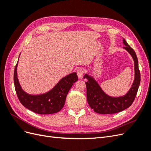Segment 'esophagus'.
<instances>
[{
    "instance_id": "obj_1",
    "label": "esophagus",
    "mask_w": 151,
    "mask_h": 151,
    "mask_svg": "<svg viewBox=\"0 0 151 151\" xmlns=\"http://www.w3.org/2000/svg\"><path fill=\"white\" fill-rule=\"evenodd\" d=\"M84 70L82 69V68H79V69L77 71V76H78V77L79 79H83V75H84Z\"/></svg>"
}]
</instances>
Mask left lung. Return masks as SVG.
<instances>
[{
	"mask_svg": "<svg viewBox=\"0 0 151 151\" xmlns=\"http://www.w3.org/2000/svg\"><path fill=\"white\" fill-rule=\"evenodd\" d=\"M123 43L125 45L123 49L129 52L134 61L135 78L132 87L127 93L119 97H113L104 92L98 82L94 77L86 74L84 79L87 88V100L89 106L99 114H113L120 112L130 106L135 98L140 83V74L139 69L138 59L134 50L123 39Z\"/></svg>",
	"mask_w": 151,
	"mask_h": 151,
	"instance_id": "1",
	"label": "left lung"
}]
</instances>
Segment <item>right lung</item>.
I'll return each instance as SVG.
<instances>
[{"instance_id": "add662e5", "label": "right lung", "mask_w": 151, "mask_h": 151, "mask_svg": "<svg viewBox=\"0 0 151 151\" xmlns=\"http://www.w3.org/2000/svg\"><path fill=\"white\" fill-rule=\"evenodd\" d=\"M18 61L14 72V83L21 103L29 110L41 115L53 114L60 111L64 106L68 91L73 84L78 80L76 72L71 73L63 77L47 93L36 95L29 94L22 89L18 80L17 74Z\"/></svg>"}]
</instances>
